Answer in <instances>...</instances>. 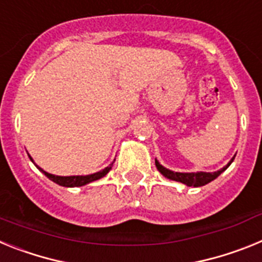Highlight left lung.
Here are the masks:
<instances>
[{
  "label": "left lung",
  "instance_id": "8db88e82",
  "mask_svg": "<svg viewBox=\"0 0 262 262\" xmlns=\"http://www.w3.org/2000/svg\"><path fill=\"white\" fill-rule=\"evenodd\" d=\"M235 159V157H233ZM233 159L231 160L230 163H228V165H226L224 168H222L221 170H217V172H214V173H206V172H196V173H178V172H172V170H169V169L164 168L161 164L159 163V161H155L156 163V166L157 169H159V172L161 173L163 176H165L166 178H169V180H173V181H178V182H182V184L187 185V186H203V185L209 184V182H211L212 180H215V178L217 177V176L221 174L222 172H224L228 166H230V164L232 163Z\"/></svg>",
  "mask_w": 262,
  "mask_h": 262
}]
</instances>
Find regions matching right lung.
<instances>
[{"instance_id":"1","label":"right lung","mask_w":262,"mask_h":262,"mask_svg":"<svg viewBox=\"0 0 262 262\" xmlns=\"http://www.w3.org/2000/svg\"><path fill=\"white\" fill-rule=\"evenodd\" d=\"M113 164H114V163H113ZM113 164H110L107 168H105L103 170H101V172L93 173V174H89V176H69V177H61V176L50 174V173L45 172V170L39 168V166H38V168L40 169L41 172L45 173V174L47 176L50 180H52L53 182H56V184L60 185V186L73 187V186H82V185H86V184H89V182H93V181H96V180L102 178L103 176L107 174L108 170H110L111 166H113Z\"/></svg>"}]
</instances>
